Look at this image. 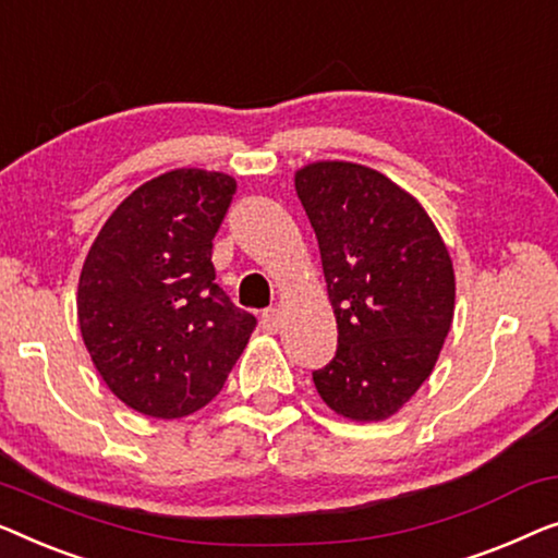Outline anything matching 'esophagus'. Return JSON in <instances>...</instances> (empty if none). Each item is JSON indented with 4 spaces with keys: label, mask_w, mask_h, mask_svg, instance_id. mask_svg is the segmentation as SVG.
<instances>
[{
    "label": "esophagus",
    "mask_w": 558,
    "mask_h": 558,
    "mask_svg": "<svg viewBox=\"0 0 558 558\" xmlns=\"http://www.w3.org/2000/svg\"><path fill=\"white\" fill-rule=\"evenodd\" d=\"M260 324H263V328L268 333H278L280 331V311L278 308H268V311L263 313Z\"/></svg>",
    "instance_id": "34e87169"
}]
</instances>
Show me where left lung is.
Here are the masks:
<instances>
[{
  "label": "left lung",
  "mask_w": 558,
  "mask_h": 558,
  "mask_svg": "<svg viewBox=\"0 0 558 558\" xmlns=\"http://www.w3.org/2000/svg\"><path fill=\"white\" fill-rule=\"evenodd\" d=\"M295 192L339 328L336 356L313 384L343 420H389L433 374L452 326L450 253L425 207L364 163H305Z\"/></svg>",
  "instance_id": "1"
}]
</instances>
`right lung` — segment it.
Listing matches in <instances>:
<instances>
[{
    "mask_svg": "<svg viewBox=\"0 0 558 558\" xmlns=\"http://www.w3.org/2000/svg\"><path fill=\"white\" fill-rule=\"evenodd\" d=\"M234 190L222 171H167L113 209L83 263L85 349L108 389L148 417L207 407L257 326L217 286L211 265Z\"/></svg>",
    "mask_w": 558,
    "mask_h": 558,
    "instance_id": "add662e5",
    "label": "right lung"
}]
</instances>
